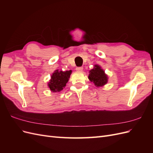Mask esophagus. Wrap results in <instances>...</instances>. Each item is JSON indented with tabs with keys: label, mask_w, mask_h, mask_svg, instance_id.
Returning <instances> with one entry per match:
<instances>
[{
	"label": "esophagus",
	"mask_w": 153,
	"mask_h": 153,
	"mask_svg": "<svg viewBox=\"0 0 153 153\" xmlns=\"http://www.w3.org/2000/svg\"><path fill=\"white\" fill-rule=\"evenodd\" d=\"M76 70L77 71H83V68L82 67H77L76 68Z\"/></svg>",
	"instance_id": "34e87169"
}]
</instances>
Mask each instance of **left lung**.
I'll return each mask as SVG.
<instances>
[{
  "instance_id": "8db88e82",
  "label": "left lung",
  "mask_w": 153,
  "mask_h": 153,
  "mask_svg": "<svg viewBox=\"0 0 153 153\" xmlns=\"http://www.w3.org/2000/svg\"><path fill=\"white\" fill-rule=\"evenodd\" d=\"M89 79L93 82L97 87H103L108 83V77L105 71L98 64H95L93 69L89 71Z\"/></svg>"
}]
</instances>
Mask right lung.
Returning <instances> with one entry per match:
<instances>
[{"instance_id": "1", "label": "right lung", "mask_w": 153, "mask_h": 153, "mask_svg": "<svg viewBox=\"0 0 153 153\" xmlns=\"http://www.w3.org/2000/svg\"><path fill=\"white\" fill-rule=\"evenodd\" d=\"M71 73V70L66 71H59V69L55 70L48 82V87L51 92H59L61 91L63 88L66 87Z\"/></svg>"}]
</instances>
